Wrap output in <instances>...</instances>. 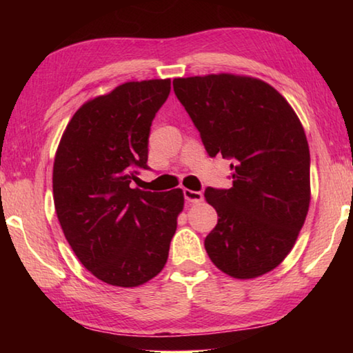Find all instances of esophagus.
I'll return each mask as SVG.
<instances>
[{
    "label": "esophagus",
    "mask_w": 353,
    "mask_h": 353,
    "mask_svg": "<svg viewBox=\"0 0 353 353\" xmlns=\"http://www.w3.org/2000/svg\"><path fill=\"white\" fill-rule=\"evenodd\" d=\"M183 196H185V201L191 202V204H198V202L204 199V194H202L201 191H193V190H188V188L183 190Z\"/></svg>",
    "instance_id": "1"
}]
</instances>
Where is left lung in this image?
Masks as SVG:
<instances>
[{
	"instance_id": "obj_1",
	"label": "left lung",
	"mask_w": 353,
	"mask_h": 353,
	"mask_svg": "<svg viewBox=\"0 0 353 353\" xmlns=\"http://www.w3.org/2000/svg\"><path fill=\"white\" fill-rule=\"evenodd\" d=\"M172 87L208 155L232 160V188L204 193L218 213L204 241L208 256L235 279L272 271L291 252L310 207V149L296 112L249 76L177 77Z\"/></svg>"
}]
</instances>
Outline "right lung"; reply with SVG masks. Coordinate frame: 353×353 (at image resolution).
Wrapping results in <instances>:
<instances>
[{
  "mask_svg": "<svg viewBox=\"0 0 353 353\" xmlns=\"http://www.w3.org/2000/svg\"><path fill=\"white\" fill-rule=\"evenodd\" d=\"M170 90V79L121 83L82 104L59 143V223L82 265L113 286L132 288L163 270L183 210L181 188L130 187L148 170L149 130Z\"/></svg>",
  "mask_w": 353,
  "mask_h": 353,
  "instance_id": "1",
  "label": "right lung"
}]
</instances>
